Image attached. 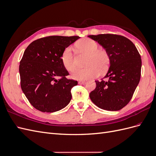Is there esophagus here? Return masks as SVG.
<instances>
[{
	"instance_id": "34e87169",
	"label": "esophagus",
	"mask_w": 156,
	"mask_h": 156,
	"mask_svg": "<svg viewBox=\"0 0 156 156\" xmlns=\"http://www.w3.org/2000/svg\"><path fill=\"white\" fill-rule=\"evenodd\" d=\"M79 84H85L86 82L85 81H79Z\"/></svg>"
}]
</instances>
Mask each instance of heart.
Listing matches in <instances>:
<instances>
[{"mask_svg": "<svg viewBox=\"0 0 156 156\" xmlns=\"http://www.w3.org/2000/svg\"><path fill=\"white\" fill-rule=\"evenodd\" d=\"M79 51L88 55L84 68H75L72 72V77L76 80H89L97 77L100 73H104L109 67L110 55L103 49H98L96 41L90 38H83L77 43ZM61 61L66 69L72 70L75 66V58L71 46L66 48L61 55Z\"/></svg>", "mask_w": 156, "mask_h": 156, "instance_id": "1", "label": "heart"}]
</instances>
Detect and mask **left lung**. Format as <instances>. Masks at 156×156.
<instances>
[{
    "label": "left lung",
    "instance_id": "1",
    "mask_svg": "<svg viewBox=\"0 0 156 156\" xmlns=\"http://www.w3.org/2000/svg\"><path fill=\"white\" fill-rule=\"evenodd\" d=\"M97 41L110 55V67L101 81L90 93L92 101L107 111H119L128 103L140 81V55L133 42L117 34L88 36Z\"/></svg>",
    "mask_w": 156,
    "mask_h": 156
}]
</instances>
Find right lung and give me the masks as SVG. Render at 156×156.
I'll return each mask as SVG.
<instances>
[{
  "instance_id": "add662e5",
  "label": "right lung",
  "mask_w": 156,
  "mask_h": 156,
  "mask_svg": "<svg viewBox=\"0 0 156 156\" xmlns=\"http://www.w3.org/2000/svg\"><path fill=\"white\" fill-rule=\"evenodd\" d=\"M79 36H51L37 39L27 47L20 61L21 87L30 104L44 112L58 111L68 105L71 90L77 81L61 61L64 49Z\"/></svg>"
}]
</instances>
